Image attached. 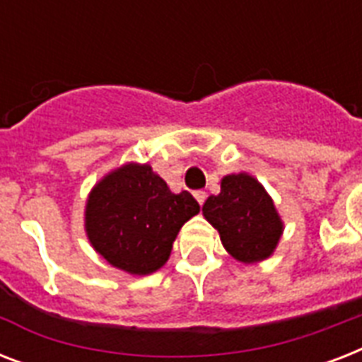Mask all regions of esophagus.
Instances as JSON below:
<instances>
[{"label":"esophagus","instance_id":"obj_1","mask_svg":"<svg viewBox=\"0 0 362 362\" xmlns=\"http://www.w3.org/2000/svg\"><path fill=\"white\" fill-rule=\"evenodd\" d=\"M193 195H195V199H197L199 204H203L204 201H206V193H204V192H195Z\"/></svg>","mask_w":362,"mask_h":362}]
</instances>
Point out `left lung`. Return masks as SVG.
<instances>
[{"label": "left lung", "instance_id": "8db88e82", "mask_svg": "<svg viewBox=\"0 0 362 362\" xmlns=\"http://www.w3.org/2000/svg\"><path fill=\"white\" fill-rule=\"evenodd\" d=\"M203 216L220 233L227 253L246 264L269 259L284 233L274 201L247 173L223 176L220 193L204 201Z\"/></svg>", "mask_w": 362, "mask_h": 362}]
</instances>
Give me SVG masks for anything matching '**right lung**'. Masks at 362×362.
Returning <instances> with one entry per match:
<instances>
[{
    "label": "right lung",
    "instance_id": "1",
    "mask_svg": "<svg viewBox=\"0 0 362 362\" xmlns=\"http://www.w3.org/2000/svg\"><path fill=\"white\" fill-rule=\"evenodd\" d=\"M199 210L192 193L170 192L148 163H125L92 187L84 229L107 263L146 276L169 261L176 235Z\"/></svg>",
    "mask_w": 362,
    "mask_h": 362
}]
</instances>
